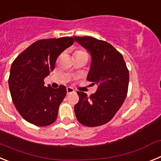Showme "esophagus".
Instances as JSON below:
<instances>
[{
  "mask_svg": "<svg viewBox=\"0 0 161 161\" xmlns=\"http://www.w3.org/2000/svg\"><path fill=\"white\" fill-rule=\"evenodd\" d=\"M74 92H75V90H74L73 88H72V87L67 88V93H68V94H69V93H74Z\"/></svg>",
  "mask_w": 161,
  "mask_h": 161,
  "instance_id": "34e87169",
  "label": "esophagus"
}]
</instances>
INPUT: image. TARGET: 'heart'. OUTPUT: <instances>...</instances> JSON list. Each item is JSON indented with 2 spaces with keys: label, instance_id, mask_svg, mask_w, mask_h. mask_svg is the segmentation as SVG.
<instances>
[{
  "label": "heart",
  "instance_id": "b5f03b06",
  "mask_svg": "<svg viewBox=\"0 0 161 161\" xmlns=\"http://www.w3.org/2000/svg\"><path fill=\"white\" fill-rule=\"evenodd\" d=\"M84 52V51H77V52Z\"/></svg>",
  "mask_w": 161,
  "mask_h": 161
}]
</instances>
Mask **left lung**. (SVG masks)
I'll list each match as a JSON object with an SVG mask.
<instances>
[{"instance_id": "obj_1", "label": "left lung", "mask_w": 161, "mask_h": 161, "mask_svg": "<svg viewBox=\"0 0 161 161\" xmlns=\"http://www.w3.org/2000/svg\"><path fill=\"white\" fill-rule=\"evenodd\" d=\"M74 39L90 53L92 60L87 80L98 85L96 93L89 97L77 92L79 102L74 107L76 119L86 126L106 124L126 99L129 71L123 55L109 42L89 36H74Z\"/></svg>"}]
</instances>
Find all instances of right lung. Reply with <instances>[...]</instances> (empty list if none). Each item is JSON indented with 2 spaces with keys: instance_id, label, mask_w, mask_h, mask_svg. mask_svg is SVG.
Here are the masks:
<instances>
[{
  "instance_id": "add662e5",
  "label": "right lung",
  "mask_w": 161,
  "mask_h": 161,
  "mask_svg": "<svg viewBox=\"0 0 161 161\" xmlns=\"http://www.w3.org/2000/svg\"><path fill=\"white\" fill-rule=\"evenodd\" d=\"M73 42L72 37L41 39L13 62L8 77L11 97L17 110L30 123L45 126L57 119L59 106L67 94L66 87H46L43 80L54 70L58 56Z\"/></svg>"
}]
</instances>
